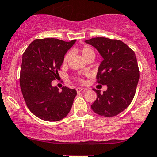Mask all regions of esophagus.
<instances>
[{
    "label": "esophagus",
    "instance_id": "34e87169",
    "mask_svg": "<svg viewBox=\"0 0 157 157\" xmlns=\"http://www.w3.org/2000/svg\"><path fill=\"white\" fill-rule=\"evenodd\" d=\"M76 90H77V93H81V92L85 91V89H83V88H80V87H77V89H76Z\"/></svg>",
    "mask_w": 157,
    "mask_h": 157
}]
</instances>
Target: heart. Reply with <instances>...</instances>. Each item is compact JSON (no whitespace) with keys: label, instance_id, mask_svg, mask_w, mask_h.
<instances>
[{"label":"heart","instance_id":"heart-1","mask_svg":"<svg viewBox=\"0 0 157 157\" xmlns=\"http://www.w3.org/2000/svg\"><path fill=\"white\" fill-rule=\"evenodd\" d=\"M80 53H81L82 56L83 57L85 60L87 59L90 56H95V53L93 50L89 46L83 47V48L80 49ZM67 58H68V54H66L64 57V59H63V62L65 63L67 61ZM78 80L80 83H83V79L82 78H79Z\"/></svg>","mask_w":157,"mask_h":157}]
</instances>
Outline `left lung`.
Instances as JSON below:
<instances>
[{"label":"left lung","mask_w":157,"mask_h":157,"mask_svg":"<svg viewBox=\"0 0 157 157\" xmlns=\"http://www.w3.org/2000/svg\"><path fill=\"white\" fill-rule=\"evenodd\" d=\"M85 42L95 47L103 58L98 69L96 82L108 87L102 94L93 89L97 99L91 108L102 116H115L128 108L135 95L139 80L135 53L117 39L96 37Z\"/></svg>","instance_id":"left-lung-1"}]
</instances>
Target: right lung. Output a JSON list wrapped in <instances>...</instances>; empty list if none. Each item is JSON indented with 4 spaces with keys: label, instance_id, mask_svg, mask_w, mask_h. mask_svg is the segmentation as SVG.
I'll use <instances>...</instances> for the list:
<instances>
[{
    "label": "right lung",
    "instance_id": "right-lung-1",
    "mask_svg": "<svg viewBox=\"0 0 157 157\" xmlns=\"http://www.w3.org/2000/svg\"><path fill=\"white\" fill-rule=\"evenodd\" d=\"M75 42L54 38L36 39L23 53L20 88L28 109L41 119L60 121L71 111L76 90L63 86L59 92L52 82L59 76L64 55Z\"/></svg>",
    "mask_w": 157,
    "mask_h": 157
}]
</instances>
